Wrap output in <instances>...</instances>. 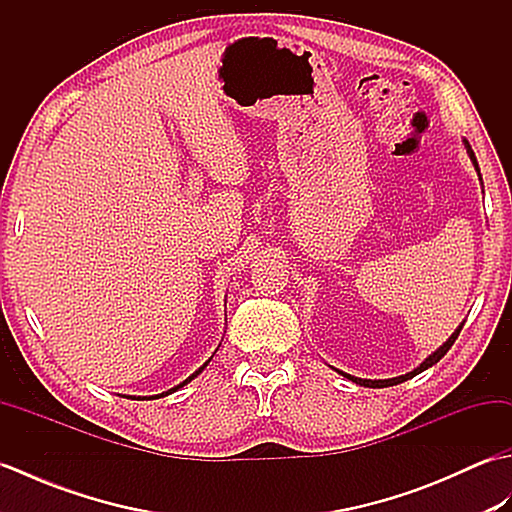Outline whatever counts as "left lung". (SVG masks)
<instances>
[{
  "label": "left lung",
  "instance_id": "left-lung-1",
  "mask_svg": "<svg viewBox=\"0 0 512 512\" xmlns=\"http://www.w3.org/2000/svg\"><path fill=\"white\" fill-rule=\"evenodd\" d=\"M464 143V149H466V154H469V158H471V162H473V167H475V171H477V178H480V182H482V173H480V165H477V158H475V154H473V149H471V145H469V140H462ZM482 189H484V184H482ZM462 328H464V321L458 325V328H455V332L449 336L447 341H444L436 352L433 354H429L427 358H424V361L416 367V369H411V372H407V374H402V376H394V378H378V380H372V378H358V376H352V374H345V372H341V369H336V372H339L343 378H347V380H352V383H356V385H361V387H391V385H398V383H405V380H409V378H413V376H418L420 372H424V369H429V367H433L436 365L440 358L447 354L449 350H451V345L455 343V339H458L460 336V332H462Z\"/></svg>",
  "mask_w": 512,
  "mask_h": 512
}]
</instances>
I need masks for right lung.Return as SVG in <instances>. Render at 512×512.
Wrapping results in <instances>:
<instances>
[{
  "label": "right lung",
  "instance_id": "add662e5",
  "mask_svg": "<svg viewBox=\"0 0 512 512\" xmlns=\"http://www.w3.org/2000/svg\"><path fill=\"white\" fill-rule=\"evenodd\" d=\"M213 354H215V352H213ZM211 358H213V356H211ZM211 358H209V361H206V363H204V365H200V367H198V369H195V372H193V374H191V376H189V378H184V380H182V383H180V385H176V387H171V389H167V391H162V394H156V396H143V398H140V396H138V400H154V398H165V396H169V394H173V391H178V389H180V387H184V385H189V383H191V380H193V378H198V376H200V374H202V372H204V367H206V365H209V363H211ZM125 398H134V400H136V396H125Z\"/></svg>",
  "mask_w": 512,
  "mask_h": 512
}]
</instances>
